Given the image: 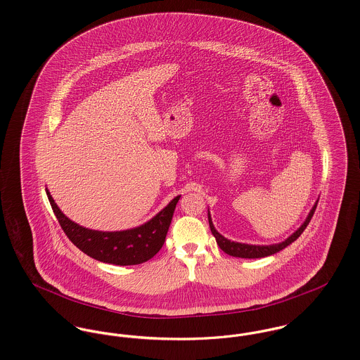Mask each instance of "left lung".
Returning <instances> with one entry per match:
<instances>
[{"label":"left lung","mask_w":360,"mask_h":360,"mask_svg":"<svg viewBox=\"0 0 360 360\" xmlns=\"http://www.w3.org/2000/svg\"><path fill=\"white\" fill-rule=\"evenodd\" d=\"M316 206L317 204H314V206L311 207L310 213H309L308 219L305 220V223L291 236L288 237L285 241L280 243V244H274V245H248V244H240V243H234V241H230L227 238H224L221 234H219L216 231V229L213 227V223H212V219H210V214H207V219H209V227H210V231L212 234L216 238V243L217 245L220 247L221 251H224L227 255H231V257H248V259H255V257H269V255H273L281 250H284L285 247H288L291 243H294L302 233L304 230L307 229V226L316 210Z\"/></svg>","instance_id":"1"}]
</instances>
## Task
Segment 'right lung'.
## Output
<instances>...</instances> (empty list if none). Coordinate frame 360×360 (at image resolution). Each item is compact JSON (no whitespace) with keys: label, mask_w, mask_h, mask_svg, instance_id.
Listing matches in <instances>:
<instances>
[{"label":"right lung","mask_w":360,"mask_h":360,"mask_svg":"<svg viewBox=\"0 0 360 360\" xmlns=\"http://www.w3.org/2000/svg\"><path fill=\"white\" fill-rule=\"evenodd\" d=\"M47 195L52 210L68 238L86 255L103 263L129 266L140 264L154 257L162 248L176 205V197L148 223L126 231H96L84 229L69 220L53 202L49 190Z\"/></svg>","instance_id":"1"}]
</instances>
